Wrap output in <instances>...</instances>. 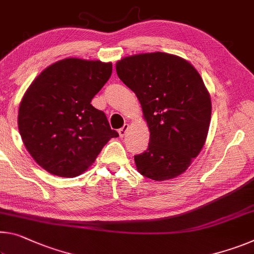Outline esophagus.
<instances>
[{
    "instance_id": "1",
    "label": "esophagus",
    "mask_w": 254,
    "mask_h": 254,
    "mask_svg": "<svg viewBox=\"0 0 254 254\" xmlns=\"http://www.w3.org/2000/svg\"><path fill=\"white\" fill-rule=\"evenodd\" d=\"M127 130H128V124H124V127H123L122 128H120V130H119V134H120L121 138H123V136L126 135Z\"/></svg>"
}]
</instances>
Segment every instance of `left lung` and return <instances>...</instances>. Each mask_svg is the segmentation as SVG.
Returning <instances> with one entry per match:
<instances>
[{
	"label": "left lung",
	"instance_id": "1",
	"mask_svg": "<svg viewBox=\"0 0 254 254\" xmlns=\"http://www.w3.org/2000/svg\"><path fill=\"white\" fill-rule=\"evenodd\" d=\"M116 73L139 99L150 132L136 170L157 182L178 178L202 150L210 126L211 98L199 72L178 55L154 52L121 59Z\"/></svg>",
	"mask_w": 254,
	"mask_h": 254
}]
</instances>
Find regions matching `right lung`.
Here are the masks:
<instances>
[{
	"mask_svg": "<svg viewBox=\"0 0 254 254\" xmlns=\"http://www.w3.org/2000/svg\"><path fill=\"white\" fill-rule=\"evenodd\" d=\"M111 74V62L67 58L47 66L28 87L18 127L28 152L46 172L81 175L119 136L104 112L90 104Z\"/></svg>",
	"mask_w": 254,
	"mask_h": 254,
	"instance_id": "add662e5",
	"label": "right lung"
}]
</instances>
